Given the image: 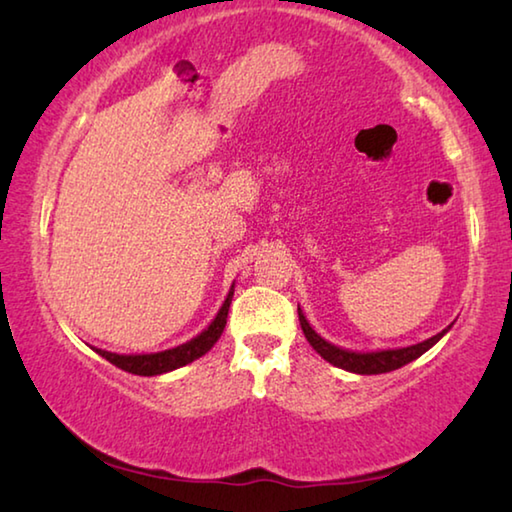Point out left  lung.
Listing matches in <instances>:
<instances>
[{"label": "left lung", "mask_w": 512, "mask_h": 512, "mask_svg": "<svg viewBox=\"0 0 512 512\" xmlns=\"http://www.w3.org/2000/svg\"><path fill=\"white\" fill-rule=\"evenodd\" d=\"M298 318H300L302 332H305V339L309 341L311 348L320 354V357L332 363V366H336V368L357 372V375H381V372H391V370L406 366V363H411L413 359L422 357L424 352L433 348V345H436L449 332V327H452L449 325L447 329H443V332L431 336V339L409 345V348L379 350V352H352V350L339 348V345H332L329 341H325L323 336L316 334L314 327L307 323V318H305V314H302L300 307H298Z\"/></svg>", "instance_id": "8db88e82"}]
</instances>
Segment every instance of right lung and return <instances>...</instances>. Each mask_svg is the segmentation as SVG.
Returning <instances> with one entry per match:
<instances>
[{
	"instance_id": "add662e5",
	"label": "right lung",
	"mask_w": 512,
	"mask_h": 512,
	"mask_svg": "<svg viewBox=\"0 0 512 512\" xmlns=\"http://www.w3.org/2000/svg\"><path fill=\"white\" fill-rule=\"evenodd\" d=\"M232 293H235V284H232L228 298H225L223 307L219 309V314H216L210 327L203 329V332L194 336L192 341L178 345V348L155 352V354H115V352H106L99 348H97V352L103 359L110 361L112 366H117L126 372H133V375H142V377H153V375H162V372L183 368V366H187V363H192L198 357H203L205 352H210L214 348V343L221 339V334L225 329V320H228Z\"/></svg>"
}]
</instances>
